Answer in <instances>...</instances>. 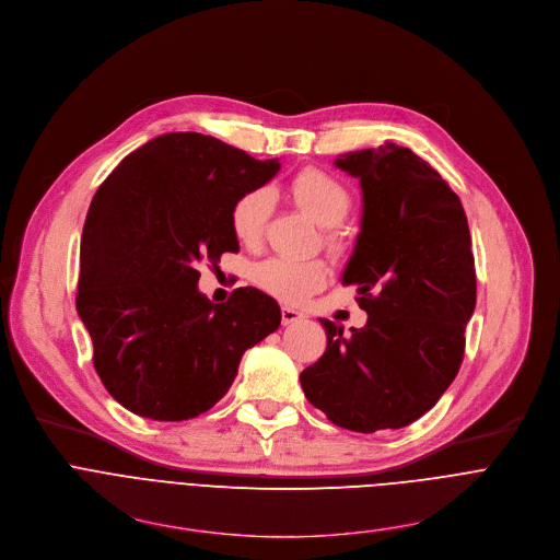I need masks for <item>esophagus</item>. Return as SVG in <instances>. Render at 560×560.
<instances>
[{"label": "esophagus", "instance_id": "obj_1", "mask_svg": "<svg viewBox=\"0 0 560 560\" xmlns=\"http://www.w3.org/2000/svg\"><path fill=\"white\" fill-rule=\"evenodd\" d=\"M306 316L302 312H298V308L293 306H282V325H293V323H300L304 320Z\"/></svg>", "mask_w": 560, "mask_h": 560}]
</instances>
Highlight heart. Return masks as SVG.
Masks as SVG:
<instances>
[{
	"mask_svg": "<svg viewBox=\"0 0 560 560\" xmlns=\"http://www.w3.org/2000/svg\"><path fill=\"white\" fill-rule=\"evenodd\" d=\"M291 196L295 205L325 229V242L331 252L345 248V233L338 224L349 215L353 194L336 175L323 168H304L291 182ZM276 194L269 186L242 194L231 207V231L244 246H258L267 220L271 215ZM254 282L284 302H302L327 282V265L323 260H291L269 258L254 267Z\"/></svg>",
	"mask_w": 560,
	"mask_h": 560,
	"instance_id": "obj_1",
	"label": "heart"
}]
</instances>
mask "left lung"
Here are the masks:
<instances>
[{
	"label": "left lung",
	"mask_w": 560,
	"mask_h": 560,
	"mask_svg": "<svg viewBox=\"0 0 560 560\" xmlns=\"http://www.w3.org/2000/svg\"><path fill=\"white\" fill-rule=\"evenodd\" d=\"M360 179L362 220L342 284L358 287L366 325L345 334L323 320L327 349L306 366V400L345 429H400L456 378L476 306L465 209L450 184L396 144L340 155Z\"/></svg>",
	"instance_id": "8db88e82"
}]
</instances>
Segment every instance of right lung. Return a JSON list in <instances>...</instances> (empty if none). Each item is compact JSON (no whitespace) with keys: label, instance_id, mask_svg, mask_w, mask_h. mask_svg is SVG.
Here are the masks:
<instances>
[{"label":"right lung","instance_id":"right-lung-1","mask_svg":"<svg viewBox=\"0 0 560 560\" xmlns=\"http://www.w3.org/2000/svg\"><path fill=\"white\" fill-rule=\"evenodd\" d=\"M278 171L189 131L153 138L102 182L82 231L78 314L121 407L164 422L209 411L242 353L280 327L278 302L254 287L222 304L198 291V265L240 248L233 202Z\"/></svg>","mask_w":560,"mask_h":560}]
</instances>
